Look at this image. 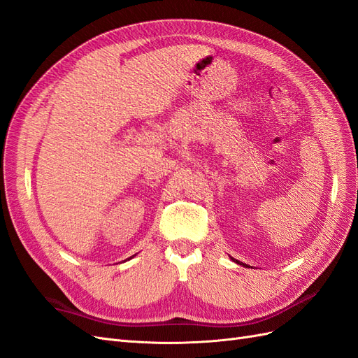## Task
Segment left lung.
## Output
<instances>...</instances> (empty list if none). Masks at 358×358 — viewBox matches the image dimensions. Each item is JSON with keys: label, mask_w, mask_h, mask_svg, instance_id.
Wrapping results in <instances>:
<instances>
[{"label": "left lung", "mask_w": 358, "mask_h": 358, "mask_svg": "<svg viewBox=\"0 0 358 358\" xmlns=\"http://www.w3.org/2000/svg\"><path fill=\"white\" fill-rule=\"evenodd\" d=\"M234 262H236V259H234Z\"/></svg>", "instance_id": "1"}]
</instances>
